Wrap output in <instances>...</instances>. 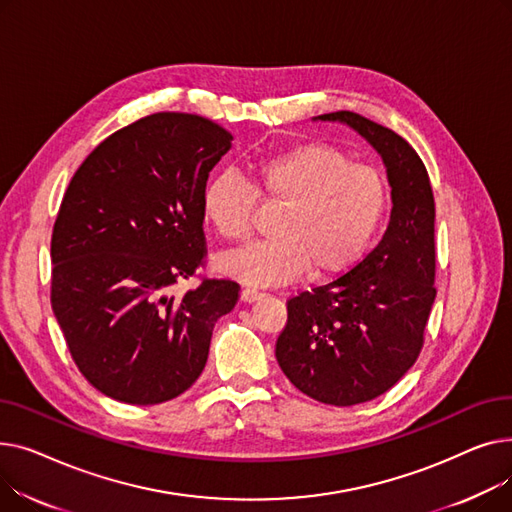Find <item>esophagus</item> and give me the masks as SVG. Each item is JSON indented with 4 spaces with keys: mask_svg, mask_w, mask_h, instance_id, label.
Here are the masks:
<instances>
[{
    "mask_svg": "<svg viewBox=\"0 0 512 512\" xmlns=\"http://www.w3.org/2000/svg\"><path fill=\"white\" fill-rule=\"evenodd\" d=\"M257 299H261V292L255 288H242L240 290V301L242 303H255Z\"/></svg>",
    "mask_w": 512,
    "mask_h": 512,
    "instance_id": "1",
    "label": "esophagus"
}]
</instances>
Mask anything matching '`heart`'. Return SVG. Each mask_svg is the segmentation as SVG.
I'll return each mask as SVG.
<instances>
[{
	"label": "heart",
	"mask_w": 512,
	"mask_h": 512,
	"mask_svg": "<svg viewBox=\"0 0 512 512\" xmlns=\"http://www.w3.org/2000/svg\"><path fill=\"white\" fill-rule=\"evenodd\" d=\"M251 172L253 186L234 172H220L201 195L205 222L232 242L249 236L257 195L282 203L272 222L276 236L218 261L224 274L245 284H282L305 270L315 280L338 276L361 259L384 222V176L353 164L330 143L309 141L265 155Z\"/></svg>",
	"instance_id": "1"
}]
</instances>
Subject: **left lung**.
Returning <instances> with one entry per match:
<instances>
[{
  "instance_id": "1",
  "label": "left lung",
  "mask_w": 512,
  "mask_h": 512,
  "mask_svg": "<svg viewBox=\"0 0 512 512\" xmlns=\"http://www.w3.org/2000/svg\"><path fill=\"white\" fill-rule=\"evenodd\" d=\"M340 122L382 155L392 188L382 240L351 272L288 301L276 359L303 394L336 407L378 398L419 357L436 288L432 184L417 151L394 130L355 112Z\"/></svg>"
}]
</instances>
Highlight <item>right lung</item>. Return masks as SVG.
I'll return each mask as SVG.
<instances>
[{
    "instance_id": "obj_1",
    "label": "right lung",
    "mask_w": 512,
    "mask_h": 512,
    "mask_svg": "<svg viewBox=\"0 0 512 512\" xmlns=\"http://www.w3.org/2000/svg\"><path fill=\"white\" fill-rule=\"evenodd\" d=\"M232 147L215 122L159 112L99 143L72 176L51 234V307L80 373L105 396L159 405L201 375L238 284L170 294L205 255L201 195Z\"/></svg>"
}]
</instances>
